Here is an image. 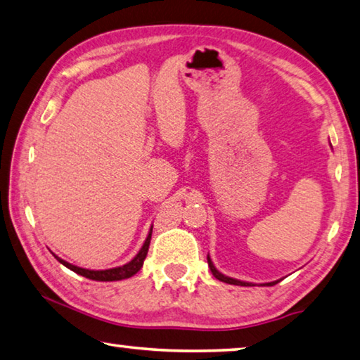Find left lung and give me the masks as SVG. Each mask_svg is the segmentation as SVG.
<instances>
[{
    "mask_svg": "<svg viewBox=\"0 0 360 360\" xmlns=\"http://www.w3.org/2000/svg\"><path fill=\"white\" fill-rule=\"evenodd\" d=\"M207 264H209V269H211V272H212V276H214L215 278H217V280H220V282H225V283H230V285H239V286H255V285H252V283L240 282V280H236V278H231V277L224 276V274L215 269V266L212 264V261H211V258H209V255H207ZM276 283H278V280H277V282L266 283V286H272V285H276Z\"/></svg>",
    "mask_w": 360,
    "mask_h": 360,
    "instance_id": "8db88e82",
    "label": "left lung"
}]
</instances>
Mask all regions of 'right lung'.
Instances as JSON below:
<instances>
[{"instance_id": "1", "label": "right lung", "mask_w": 360, "mask_h": 360, "mask_svg": "<svg viewBox=\"0 0 360 360\" xmlns=\"http://www.w3.org/2000/svg\"><path fill=\"white\" fill-rule=\"evenodd\" d=\"M151 234H153V226L151 230L148 233V238L145 240V244L140 248V252L135 255V258L132 261H129L127 264L120 266V267H113V269H105V271H91V269H83V267H78L68 263V261H64L61 258H58L55 255V258L60 261L61 264H64L68 267V269L77 272L78 276H83L89 280H97V282H116V280H124V278H129L135 276L136 272L141 269L143 266V261H145L146 255H148V248H149V243H151Z\"/></svg>"}]
</instances>
